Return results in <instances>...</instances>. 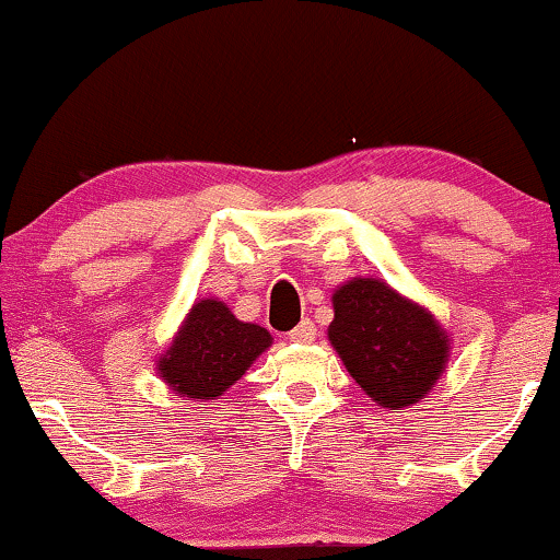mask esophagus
Returning <instances> with one entry per match:
<instances>
[{
  "instance_id": "obj_1",
  "label": "esophagus",
  "mask_w": 560,
  "mask_h": 560,
  "mask_svg": "<svg viewBox=\"0 0 560 560\" xmlns=\"http://www.w3.org/2000/svg\"><path fill=\"white\" fill-rule=\"evenodd\" d=\"M314 337H317V327H314V322L304 319L302 325H296L294 329H291V332H289V342L310 345V342H314Z\"/></svg>"
}]
</instances>
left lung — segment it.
<instances>
[{"mask_svg":"<svg viewBox=\"0 0 560 560\" xmlns=\"http://www.w3.org/2000/svg\"><path fill=\"white\" fill-rule=\"evenodd\" d=\"M327 337L375 406L398 413L427 398L444 375L452 342L427 306L383 279L355 277L332 294Z\"/></svg>","mask_w":560,"mask_h":560,"instance_id":"obj_1","label":"left lung"}]
</instances>
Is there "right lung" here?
I'll use <instances>...</instances> for the list:
<instances>
[{
	"label": "right lung",
	"instance_id": "add662e5",
	"mask_svg": "<svg viewBox=\"0 0 560 560\" xmlns=\"http://www.w3.org/2000/svg\"><path fill=\"white\" fill-rule=\"evenodd\" d=\"M271 342L269 329L241 322L225 302L205 296L192 304L154 365L164 385L183 398V404L215 400L246 375Z\"/></svg>",
	"mask_w": 560,
	"mask_h": 560
}]
</instances>
